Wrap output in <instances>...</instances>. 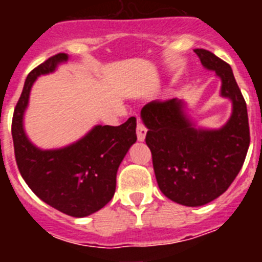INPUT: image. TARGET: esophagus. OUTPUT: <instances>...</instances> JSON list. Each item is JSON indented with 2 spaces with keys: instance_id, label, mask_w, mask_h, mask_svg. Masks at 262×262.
<instances>
[{
  "instance_id": "esophagus-1",
  "label": "esophagus",
  "mask_w": 262,
  "mask_h": 262,
  "mask_svg": "<svg viewBox=\"0 0 262 262\" xmlns=\"http://www.w3.org/2000/svg\"><path fill=\"white\" fill-rule=\"evenodd\" d=\"M145 134H147V127L144 126L142 120H138V124H136V135H138L139 142H143L145 139Z\"/></svg>"
}]
</instances>
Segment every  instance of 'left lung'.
I'll list each match as a JSON object with an SVG mask.
<instances>
[{
    "label": "left lung",
    "instance_id": "8db88e82",
    "mask_svg": "<svg viewBox=\"0 0 262 262\" xmlns=\"http://www.w3.org/2000/svg\"><path fill=\"white\" fill-rule=\"evenodd\" d=\"M194 52L203 67L222 80V96L232 101V115L221 129H196L176 98L152 101L142 108L147 126L145 143L160 190L184 206L211 202L230 187L248 152L249 123L247 103L230 64L202 48Z\"/></svg>",
    "mask_w": 262,
    "mask_h": 262
}]
</instances>
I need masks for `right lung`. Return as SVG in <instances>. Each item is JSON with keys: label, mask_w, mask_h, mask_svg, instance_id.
Segmentation results:
<instances>
[{"label": "right lung", "mask_w": 262, "mask_h": 262, "mask_svg": "<svg viewBox=\"0 0 262 262\" xmlns=\"http://www.w3.org/2000/svg\"><path fill=\"white\" fill-rule=\"evenodd\" d=\"M66 53H57L29 73L14 108L11 135L20 176L41 201L75 217L88 216L110 202L115 193L117 172L129 147L136 142V118L120 126H96L75 144L41 151L23 131V113L30 90L40 75L55 71Z\"/></svg>", "instance_id": "1"}]
</instances>
